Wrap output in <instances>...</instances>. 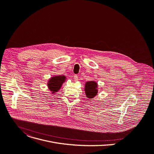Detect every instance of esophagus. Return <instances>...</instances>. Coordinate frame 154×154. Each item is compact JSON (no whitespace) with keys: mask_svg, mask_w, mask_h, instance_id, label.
<instances>
[{"mask_svg":"<svg viewBox=\"0 0 154 154\" xmlns=\"http://www.w3.org/2000/svg\"><path fill=\"white\" fill-rule=\"evenodd\" d=\"M74 80H75V82H77V81L79 80V78H78L77 75H74Z\"/></svg>","mask_w":154,"mask_h":154,"instance_id":"esophagus-1","label":"esophagus"}]
</instances>
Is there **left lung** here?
<instances>
[{"label": "left lung", "mask_w": 154, "mask_h": 154, "mask_svg": "<svg viewBox=\"0 0 154 154\" xmlns=\"http://www.w3.org/2000/svg\"><path fill=\"white\" fill-rule=\"evenodd\" d=\"M97 83L95 81H89L87 82L85 84V93L87 97L89 99H92L95 97L98 92L97 90Z\"/></svg>", "instance_id": "8db88e82"}]
</instances>
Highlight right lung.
Listing matches in <instances>:
<instances>
[{"label":"right lung","mask_w":154,"mask_h":154,"mask_svg":"<svg viewBox=\"0 0 154 154\" xmlns=\"http://www.w3.org/2000/svg\"><path fill=\"white\" fill-rule=\"evenodd\" d=\"M67 78L65 75H55L48 79L47 87L53 94L58 92L61 88L63 83L66 82Z\"/></svg>","instance_id":"obj_1"}]
</instances>
